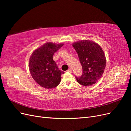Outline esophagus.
<instances>
[{
  "label": "esophagus",
  "instance_id": "1",
  "mask_svg": "<svg viewBox=\"0 0 131 131\" xmlns=\"http://www.w3.org/2000/svg\"><path fill=\"white\" fill-rule=\"evenodd\" d=\"M68 72H70V73H72V68H69L68 70Z\"/></svg>",
  "mask_w": 131,
  "mask_h": 131
}]
</instances>
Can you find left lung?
Listing matches in <instances>:
<instances>
[{
  "instance_id": "1",
  "label": "left lung",
  "mask_w": 131,
  "mask_h": 131,
  "mask_svg": "<svg viewBox=\"0 0 131 131\" xmlns=\"http://www.w3.org/2000/svg\"><path fill=\"white\" fill-rule=\"evenodd\" d=\"M72 46L78 54L83 73L80 78L76 77L79 84L89 86L95 84L104 72L106 57L100 45L90 40L74 42Z\"/></svg>"
}]
</instances>
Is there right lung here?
<instances>
[{
	"label": "right lung",
	"mask_w": 131,
	"mask_h": 131,
	"mask_svg": "<svg viewBox=\"0 0 131 131\" xmlns=\"http://www.w3.org/2000/svg\"><path fill=\"white\" fill-rule=\"evenodd\" d=\"M64 43L46 42L35 50L29 61V72L35 81L43 88L51 89L57 86L64 72L59 70L53 60V55Z\"/></svg>",
	"instance_id": "obj_1"
}]
</instances>
